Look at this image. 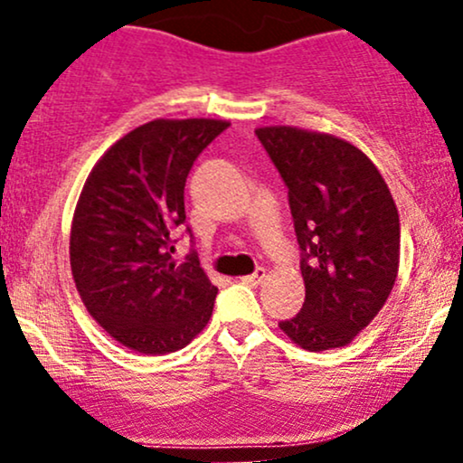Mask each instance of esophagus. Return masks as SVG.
I'll return each mask as SVG.
<instances>
[{
	"mask_svg": "<svg viewBox=\"0 0 463 463\" xmlns=\"http://www.w3.org/2000/svg\"><path fill=\"white\" fill-rule=\"evenodd\" d=\"M265 276H268V272H265V268H259L257 272L254 274H248V276H243V283H248V285H259V283H263L265 280Z\"/></svg>",
	"mask_w": 463,
	"mask_h": 463,
	"instance_id": "obj_1",
	"label": "esophagus"
}]
</instances>
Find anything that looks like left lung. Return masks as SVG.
Returning a JSON list of instances; mask_svg holds the SVG:
<instances>
[{
	"instance_id": "1",
	"label": "left lung",
	"mask_w": 463,
	"mask_h": 463,
	"mask_svg": "<svg viewBox=\"0 0 463 463\" xmlns=\"http://www.w3.org/2000/svg\"><path fill=\"white\" fill-rule=\"evenodd\" d=\"M302 248L305 305L279 322L296 346L344 348L383 309L401 263L396 202L376 165L328 132L261 126Z\"/></svg>"
}]
</instances>
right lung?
I'll return each mask as SVG.
<instances>
[{"mask_svg":"<svg viewBox=\"0 0 463 463\" xmlns=\"http://www.w3.org/2000/svg\"><path fill=\"white\" fill-rule=\"evenodd\" d=\"M226 119H154L115 141L93 165L69 232L76 289L93 320L143 354L184 348L204 331L217 287L195 259H172L184 222V183Z\"/></svg>","mask_w":463,"mask_h":463,"instance_id":"add662e5","label":"right lung"}]
</instances>
